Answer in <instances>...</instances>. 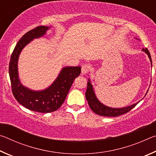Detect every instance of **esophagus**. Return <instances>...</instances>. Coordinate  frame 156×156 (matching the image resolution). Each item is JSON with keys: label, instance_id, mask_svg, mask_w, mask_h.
<instances>
[{"label": "esophagus", "instance_id": "34e87169", "mask_svg": "<svg viewBox=\"0 0 156 156\" xmlns=\"http://www.w3.org/2000/svg\"><path fill=\"white\" fill-rule=\"evenodd\" d=\"M89 71V66L87 65H84L82 66V69H81V74L84 75L88 72Z\"/></svg>", "mask_w": 156, "mask_h": 156}]
</instances>
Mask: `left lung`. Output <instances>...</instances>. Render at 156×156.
Instances as JSON below:
<instances>
[{"label":"left lung","instance_id":"8db88e82","mask_svg":"<svg viewBox=\"0 0 156 156\" xmlns=\"http://www.w3.org/2000/svg\"><path fill=\"white\" fill-rule=\"evenodd\" d=\"M138 40H139V39H138ZM142 51H144V53H146L147 54L148 57L149 58L150 61H151V65L152 67V60H151V55H150L149 50H148L147 48L145 49L142 48ZM148 91H149V89L147 90L145 96L147 95ZM85 97H86L87 100L88 101V104L89 105V107H90L91 110L93 111L95 113L102 116H107V117H115V116L125 114V113H127L129 112V111L131 110L133 107H135L140 102V101H138L136 103L131 105H129V106H126V107H124L121 108H113V107L106 106V105L102 104V102L98 99L97 96H96V94H95V91L94 90V87L92 85L91 81L90 79H88L87 87Z\"/></svg>","mask_w":156,"mask_h":156}]
</instances>
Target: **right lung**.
Wrapping results in <instances>:
<instances>
[{"instance_id": "obj_1", "label": "right lung", "mask_w": 156, "mask_h": 156, "mask_svg": "<svg viewBox=\"0 0 156 156\" xmlns=\"http://www.w3.org/2000/svg\"><path fill=\"white\" fill-rule=\"evenodd\" d=\"M50 27L38 26L22 36L13 51L9 65V74L12 93L16 100L27 109L40 113L56 111L64 102L75 78L80 74V67H65L56 80L48 87L35 91L23 85L18 76V62L23 48L34 39L44 36Z\"/></svg>"}]
</instances>
